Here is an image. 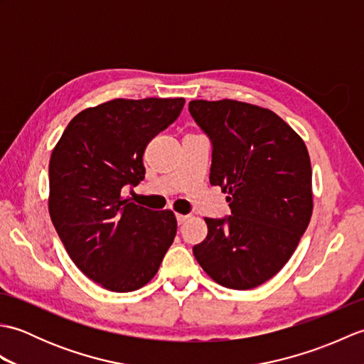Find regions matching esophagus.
Wrapping results in <instances>:
<instances>
[{
    "label": "esophagus",
    "instance_id": "1",
    "mask_svg": "<svg viewBox=\"0 0 364 364\" xmlns=\"http://www.w3.org/2000/svg\"><path fill=\"white\" fill-rule=\"evenodd\" d=\"M189 219V215L186 214H176V220H178V225H183L184 222Z\"/></svg>",
    "mask_w": 364,
    "mask_h": 364
}]
</instances>
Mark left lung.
Here are the masks:
<instances>
[{"mask_svg": "<svg viewBox=\"0 0 364 364\" xmlns=\"http://www.w3.org/2000/svg\"><path fill=\"white\" fill-rule=\"evenodd\" d=\"M189 112L213 144L210 183L227 192L231 215L208 219L194 257L215 283L245 291L280 272L313 214L306 145L266 107L194 100Z\"/></svg>", "mask_w": 364, "mask_h": 364, "instance_id": "1", "label": "left lung"}]
</instances>
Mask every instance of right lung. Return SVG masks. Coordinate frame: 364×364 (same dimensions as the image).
I'll return each instance as SVG.
<instances>
[{"instance_id":"add662e5","label":"right lung","mask_w":364,"mask_h":364,"mask_svg":"<svg viewBox=\"0 0 364 364\" xmlns=\"http://www.w3.org/2000/svg\"><path fill=\"white\" fill-rule=\"evenodd\" d=\"M184 98H115L75 115L50 158L48 210L68 257L114 292L142 288L156 275L176 235L170 210L122 198L144 180V151L173 123Z\"/></svg>"}]
</instances>
